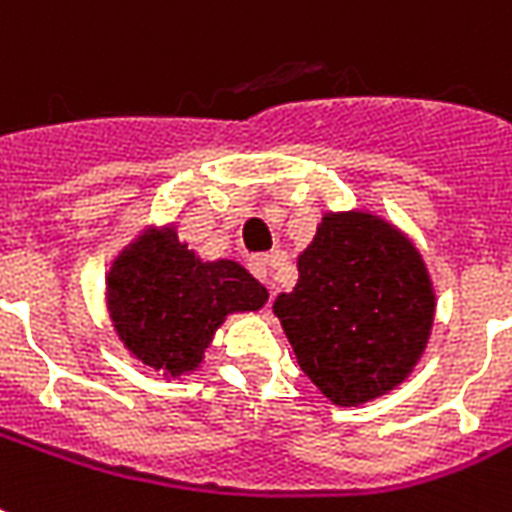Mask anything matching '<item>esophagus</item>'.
<instances>
[{"instance_id":"obj_1","label":"esophagus","mask_w":512,"mask_h":512,"mask_svg":"<svg viewBox=\"0 0 512 512\" xmlns=\"http://www.w3.org/2000/svg\"><path fill=\"white\" fill-rule=\"evenodd\" d=\"M249 271L255 273L260 282L271 284V282H268V279H271V260H268V257H265V255L252 257V260H249Z\"/></svg>"}]
</instances>
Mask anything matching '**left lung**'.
I'll return each mask as SVG.
<instances>
[{"label": "left lung", "instance_id": "obj_1", "mask_svg": "<svg viewBox=\"0 0 512 512\" xmlns=\"http://www.w3.org/2000/svg\"><path fill=\"white\" fill-rule=\"evenodd\" d=\"M306 373L333 405H365L403 384L427 349L435 287L395 222L325 212L298 255V284L273 300Z\"/></svg>", "mask_w": 512, "mask_h": 512}]
</instances>
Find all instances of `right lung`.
Here are the masks:
<instances>
[{
	"label": "right lung",
	"instance_id": "right-lung-1",
	"mask_svg": "<svg viewBox=\"0 0 512 512\" xmlns=\"http://www.w3.org/2000/svg\"><path fill=\"white\" fill-rule=\"evenodd\" d=\"M107 311L117 338L144 368L185 378L201 368L230 314L260 311L268 290L236 260H204L177 225H150L117 252L107 273Z\"/></svg>",
	"mask_w": 512,
	"mask_h": 512
}]
</instances>
